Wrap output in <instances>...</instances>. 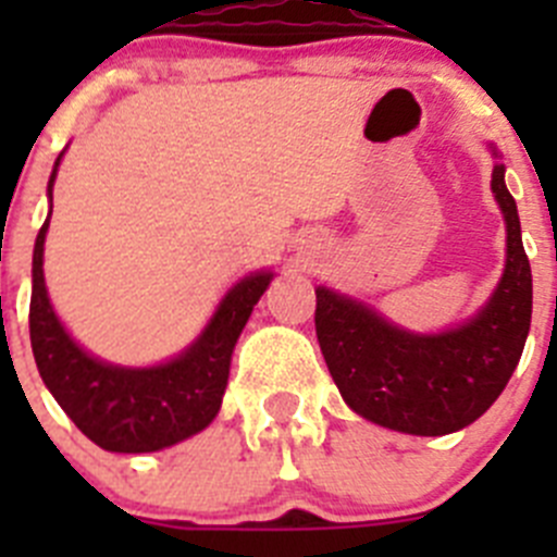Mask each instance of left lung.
<instances>
[{
  "mask_svg": "<svg viewBox=\"0 0 557 557\" xmlns=\"http://www.w3.org/2000/svg\"><path fill=\"white\" fill-rule=\"evenodd\" d=\"M508 223V262L488 307L444 334H410L362 304L318 287L314 332L346 405L379 426L449 435L494 405L513 376L533 314V273L505 166L491 178Z\"/></svg>",
  "mask_w": 557,
  "mask_h": 557,
  "instance_id": "1",
  "label": "left lung"
}]
</instances>
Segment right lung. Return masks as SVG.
Instances as JSON below:
<instances>
[{
    "label": "right lung",
    "instance_id": "right-lung-1",
    "mask_svg": "<svg viewBox=\"0 0 557 557\" xmlns=\"http://www.w3.org/2000/svg\"><path fill=\"white\" fill-rule=\"evenodd\" d=\"M52 181L55 172L49 178V191ZM47 228L49 220L38 231L33 250L29 343L44 385L63 412L88 441L125 455L159 451L206 430L218 416L228 385L236 337L248 323L253 304L268 289L270 273L248 275L236 284L198 343L178 359L141 371L113 368L77 348L49 307L41 268Z\"/></svg>",
    "mask_w": 557,
    "mask_h": 557
}]
</instances>
